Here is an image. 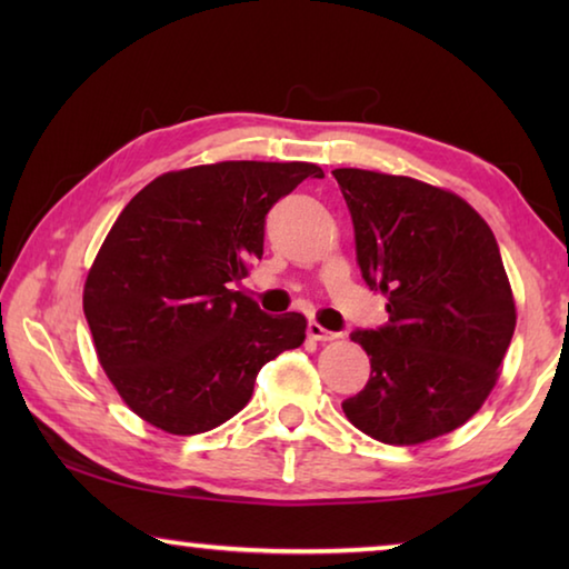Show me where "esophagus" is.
<instances>
[{
    "instance_id": "1",
    "label": "esophagus",
    "mask_w": 569,
    "mask_h": 569,
    "mask_svg": "<svg viewBox=\"0 0 569 569\" xmlns=\"http://www.w3.org/2000/svg\"><path fill=\"white\" fill-rule=\"evenodd\" d=\"M308 336H311L313 341H333V339H339V333L336 331H329V329H323L321 323H316V321H311L308 323Z\"/></svg>"
}]
</instances>
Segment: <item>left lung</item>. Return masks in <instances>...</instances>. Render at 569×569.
Segmentation results:
<instances>
[{
  "mask_svg": "<svg viewBox=\"0 0 569 569\" xmlns=\"http://www.w3.org/2000/svg\"><path fill=\"white\" fill-rule=\"evenodd\" d=\"M356 258L389 321L356 329L371 377L341 407L383 445H421L461 427L492 391L515 333L497 238L475 208L427 182L339 168Z\"/></svg>",
  "mask_w": 569,
  "mask_h": 569,
  "instance_id": "left-lung-1",
  "label": "left lung"
}]
</instances>
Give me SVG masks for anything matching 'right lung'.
<instances>
[{
  "instance_id": "obj_1",
  "label": "right lung",
  "mask_w": 569,
  "mask_h": 569,
  "mask_svg": "<svg viewBox=\"0 0 569 569\" xmlns=\"http://www.w3.org/2000/svg\"><path fill=\"white\" fill-rule=\"evenodd\" d=\"M311 162H216L166 172L134 196L84 283V319L124 403L170 435L246 407L258 371L306 339L301 313H263L233 291L263 256L266 216Z\"/></svg>"
}]
</instances>
